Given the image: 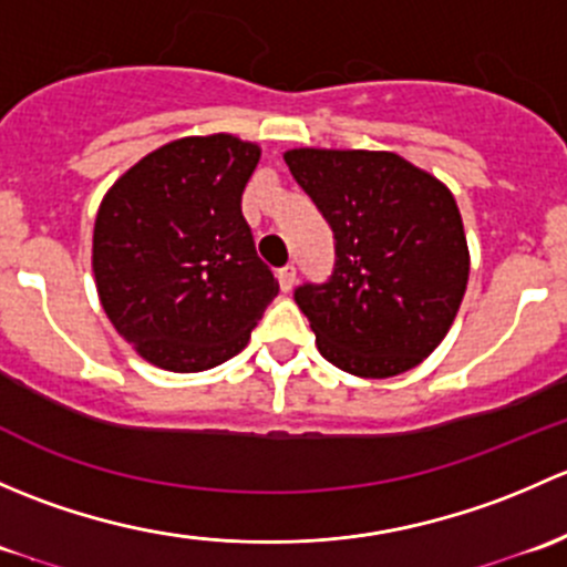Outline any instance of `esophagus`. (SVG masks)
I'll return each mask as SVG.
<instances>
[{"label": "esophagus", "instance_id": "esophagus-1", "mask_svg": "<svg viewBox=\"0 0 567 567\" xmlns=\"http://www.w3.org/2000/svg\"><path fill=\"white\" fill-rule=\"evenodd\" d=\"M279 288L285 290V293H290V290H293V285H296V266H285V268H279Z\"/></svg>", "mask_w": 567, "mask_h": 567}]
</instances>
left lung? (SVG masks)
<instances>
[{
  "label": "left lung",
  "mask_w": 567,
  "mask_h": 567,
  "mask_svg": "<svg viewBox=\"0 0 567 567\" xmlns=\"http://www.w3.org/2000/svg\"><path fill=\"white\" fill-rule=\"evenodd\" d=\"M285 164L334 233V271L293 299L320 357L359 379H392L436 351L468 282L453 192L386 151L296 147Z\"/></svg>",
  "instance_id": "obj_1"
}]
</instances>
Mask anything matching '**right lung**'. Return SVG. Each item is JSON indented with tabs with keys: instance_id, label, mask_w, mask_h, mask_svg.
Listing matches in <instances>:
<instances>
[{
	"instance_id": "right-lung-1",
	"label": "right lung",
	"mask_w": 567,
	"mask_h": 567,
	"mask_svg": "<svg viewBox=\"0 0 567 567\" xmlns=\"http://www.w3.org/2000/svg\"><path fill=\"white\" fill-rule=\"evenodd\" d=\"M260 147L233 134L183 136L109 188L93 233L106 318L142 359L199 373L236 357L277 296L241 194Z\"/></svg>"
}]
</instances>
